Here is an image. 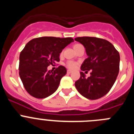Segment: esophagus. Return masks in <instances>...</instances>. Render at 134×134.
I'll list each match as a JSON object with an SVG mask.
<instances>
[{"label": "esophagus", "instance_id": "esophagus-1", "mask_svg": "<svg viewBox=\"0 0 134 134\" xmlns=\"http://www.w3.org/2000/svg\"><path fill=\"white\" fill-rule=\"evenodd\" d=\"M71 72H72V70H67V73H68V74H70Z\"/></svg>", "mask_w": 134, "mask_h": 134}]
</instances>
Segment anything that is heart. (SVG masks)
Masks as SVG:
<instances>
[{"mask_svg": "<svg viewBox=\"0 0 134 134\" xmlns=\"http://www.w3.org/2000/svg\"><path fill=\"white\" fill-rule=\"evenodd\" d=\"M80 46V44L74 45V48H76V47H77V46ZM76 66H77V64L73 61H68L67 62V63H66V66H67L69 69H72V70L74 69V68H76Z\"/></svg>", "mask_w": 134, "mask_h": 134, "instance_id": "1", "label": "heart"}]
</instances>
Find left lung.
<instances>
[{"instance_id": "8db88e82", "label": "left lung", "mask_w": 134, "mask_h": 134, "mask_svg": "<svg viewBox=\"0 0 134 134\" xmlns=\"http://www.w3.org/2000/svg\"><path fill=\"white\" fill-rule=\"evenodd\" d=\"M83 45L88 58L82 64L80 69L91 70V76L80 72V77L75 86L82 95L91 100L105 96L114 85L119 70L120 56L109 41L93 37L74 39Z\"/></svg>"}]
</instances>
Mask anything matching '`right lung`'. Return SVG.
<instances>
[{
    "mask_svg": "<svg viewBox=\"0 0 134 134\" xmlns=\"http://www.w3.org/2000/svg\"><path fill=\"white\" fill-rule=\"evenodd\" d=\"M74 41L72 37H42L29 41L20 54L19 76L27 93L34 97L44 99L58 89L66 68L58 66L55 70L48 67L60 61L62 49Z\"/></svg>",
    "mask_w": 134,
    "mask_h": 134,
    "instance_id": "obj_1",
    "label": "right lung"
}]
</instances>
